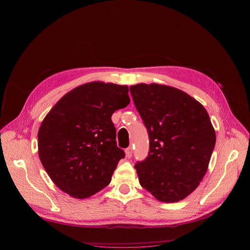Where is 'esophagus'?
<instances>
[{
	"mask_svg": "<svg viewBox=\"0 0 250 250\" xmlns=\"http://www.w3.org/2000/svg\"><path fill=\"white\" fill-rule=\"evenodd\" d=\"M132 153H133V150H132V147H128L126 150H125V155L127 158H130L132 156Z\"/></svg>",
	"mask_w": 250,
	"mask_h": 250,
	"instance_id": "esophagus-1",
	"label": "esophagus"
}]
</instances>
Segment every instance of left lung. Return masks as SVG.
Instances as JSON below:
<instances>
[{
	"label": "left lung",
	"instance_id": "1",
	"mask_svg": "<svg viewBox=\"0 0 250 250\" xmlns=\"http://www.w3.org/2000/svg\"><path fill=\"white\" fill-rule=\"evenodd\" d=\"M130 93L150 141L134 166L140 185L162 202L185 199L206 175L216 133L203 105L178 88L139 83Z\"/></svg>",
	"mask_w": 250,
	"mask_h": 250
}]
</instances>
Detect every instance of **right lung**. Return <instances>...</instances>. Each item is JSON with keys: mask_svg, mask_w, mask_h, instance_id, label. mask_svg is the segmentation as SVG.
Segmentation results:
<instances>
[{"mask_svg": "<svg viewBox=\"0 0 250 250\" xmlns=\"http://www.w3.org/2000/svg\"><path fill=\"white\" fill-rule=\"evenodd\" d=\"M129 102L127 85L93 81L66 93L44 117L37 134L40 160L62 192L84 199L109 185L125 156L111 116Z\"/></svg>", "mask_w": 250, "mask_h": 250, "instance_id": "add662e5", "label": "right lung"}]
</instances>
